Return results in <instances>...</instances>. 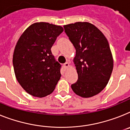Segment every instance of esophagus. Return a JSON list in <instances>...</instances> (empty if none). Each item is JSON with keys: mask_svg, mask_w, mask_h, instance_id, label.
I'll return each instance as SVG.
<instances>
[{"mask_svg": "<svg viewBox=\"0 0 130 130\" xmlns=\"http://www.w3.org/2000/svg\"><path fill=\"white\" fill-rule=\"evenodd\" d=\"M63 67H64V68H65V69L68 68V67H69V63L68 62H66L65 63H64V65H63Z\"/></svg>", "mask_w": 130, "mask_h": 130, "instance_id": "obj_1", "label": "esophagus"}]
</instances>
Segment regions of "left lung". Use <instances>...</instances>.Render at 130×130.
I'll return each mask as SVG.
<instances>
[{
	"mask_svg": "<svg viewBox=\"0 0 130 130\" xmlns=\"http://www.w3.org/2000/svg\"><path fill=\"white\" fill-rule=\"evenodd\" d=\"M75 47L74 63L78 80L71 85L76 94L89 98L100 92L109 81L113 69V59L106 38L89 22H76L63 26Z\"/></svg>",
	"mask_w": 130,
	"mask_h": 130,
	"instance_id": "obj_1",
	"label": "left lung"
}]
</instances>
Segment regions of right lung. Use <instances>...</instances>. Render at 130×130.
<instances>
[{
	"label": "right lung",
	"mask_w": 130,
	"mask_h": 130,
	"mask_svg": "<svg viewBox=\"0 0 130 130\" xmlns=\"http://www.w3.org/2000/svg\"><path fill=\"white\" fill-rule=\"evenodd\" d=\"M63 31L60 26L35 23L16 43L13 55L15 75L21 87L34 96L41 98L52 93L61 76V65L51 48Z\"/></svg>",
	"instance_id": "right-lung-1"
}]
</instances>
